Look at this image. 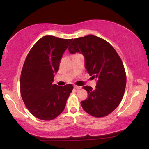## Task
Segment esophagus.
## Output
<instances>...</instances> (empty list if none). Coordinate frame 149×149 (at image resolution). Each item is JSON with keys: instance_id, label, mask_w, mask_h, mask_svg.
Instances as JSON below:
<instances>
[{"instance_id": "obj_1", "label": "esophagus", "mask_w": 149, "mask_h": 149, "mask_svg": "<svg viewBox=\"0 0 149 149\" xmlns=\"http://www.w3.org/2000/svg\"><path fill=\"white\" fill-rule=\"evenodd\" d=\"M74 88L77 89V90H79V89H81V88H82V87H81V86H77V85H74Z\"/></svg>"}]
</instances>
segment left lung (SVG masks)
<instances>
[{"label": "left lung", "mask_w": 149, "mask_h": 149, "mask_svg": "<svg viewBox=\"0 0 149 149\" xmlns=\"http://www.w3.org/2000/svg\"><path fill=\"white\" fill-rule=\"evenodd\" d=\"M68 51L83 54L87 72L97 79L95 89L83 87L88 97L81 102L83 109L95 117L109 115L119 105L126 86L125 71L119 56L111 44L94 35L75 38Z\"/></svg>", "instance_id": "obj_1"}]
</instances>
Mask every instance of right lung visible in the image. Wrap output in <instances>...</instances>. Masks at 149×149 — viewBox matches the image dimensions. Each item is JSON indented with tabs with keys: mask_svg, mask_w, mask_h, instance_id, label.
<instances>
[{
	"mask_svg": "<svg viewBox=\"0 0 149 149\" xmlns=\"http://www.w3.org/2000/svg\"><path fill=\"white\" fill-rule=\"evenodd\" d=\"M72 40L45 36L26 57L20 77V92L26 108L38 119L52 120L64 110L73 86H58L53 82L62 55Z\"/></svg>",
	"mask_w": 149,
	"mask_h": 149,
	"instance_id": "right-lung-1",
	"label": "right lung"
}]
</instances>
